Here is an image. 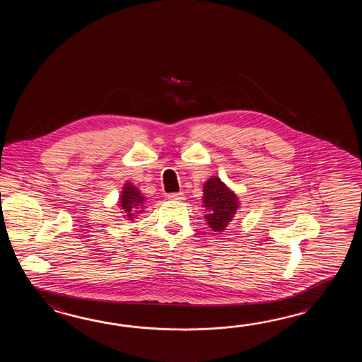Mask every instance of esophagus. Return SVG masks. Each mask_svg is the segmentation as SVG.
Returning a JSON list of instances; mask_svg holds the SVG:
<instances>
[{
  "label": "esophagus",
  "instance_id": "obj_1",
  "mask_svg": "<svg viewBox=\"0 0 362 362\" xmlns=\"http://www.w3.org/2000/svg\"><path fill=\"white\" fill-rule=\"evenodd\" d=\"M168 199L181 202V200H185V195L182 192H173V194L168 195Z\"/></svg>",
  "mask_w": 362,
  "mask_h": 362
}]
</instances>
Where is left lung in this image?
Returning a JSON list of instances; mask_svg holds the SVG:
<instances>
[{"label":"left lung","instance_id":"obj_1","mask_svg":"<svg viewBox=\"0 0 362 362\" xmlns=\"http://www.w3.org/2000/svg\"><path fill=\"white\" fill-rule=\"evenodd\" d=\"M238 195L217 176L208 178L203 185L202 207L204 218L214 231H223L233 221L239 208Z\"/></svg>","mask_w":362,"mask_h":362}]
</instances>
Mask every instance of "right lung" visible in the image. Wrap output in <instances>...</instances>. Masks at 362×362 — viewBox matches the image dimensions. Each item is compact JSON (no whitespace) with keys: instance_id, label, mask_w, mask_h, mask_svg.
I'll use <instances>...</instances> for the list:
<instances>
[{"instance_id":"obj_1","label":"right lung","mask_w":362,"mask_h":362,"mask_svg":"<svg viewBox=\"0 0 362 362\" xmlns=\"http://www.w3.org/2000/svg\"><path fill=\"white\" fill-rule=\"evenodd\" d=\"M145 199L146 197L142 195V192H139L136 185L132 184L129 181L125 182L117 202L119 208L123 209L124 218L129 221L137 218L139 214H142L145 209Z\"/></svg>"}]
</instances>
